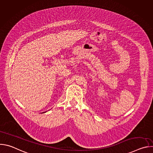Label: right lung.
<instances>
[{
    "label": "right lung",
    "mask_w": 153,
    "mask_h": 153,
    "mask_svg": "<svg viewBox=\"0 0 153 153\" xmlns=\"http://www.w3.org/2000/svg\"><path fill=\"white\" fill-rule=\"evenodd\" d=\"M44 113H45V112H44Z\"/></svg>",
    "instance_id": "1"
}]
</instances>
